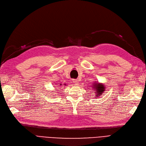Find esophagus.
Here are the masks:
<instances>
[{
  "mask_svg": "<svg viewBox=\"0 0 146 146\" xmlns=\"http://www.w3.org/2000/svg\"><path fill=\"white\" fill-rule=\"evenodd\" d=\"M73 83L74 84V85H77V84H78V83H79V81L77 79H73Z\"/></svg>",
  "mask_w": 146,
  "mask_h": 146,
  "instance_id": "34e87169",
  "label": "esophagus"
}]
</instances>
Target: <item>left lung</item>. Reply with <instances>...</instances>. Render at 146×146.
<instances>
[{
    "mask_svg": "<svg viewBox=\"0 0 146 146\" xmlns=\"http://www.w3.org/2000/svg\"><path fill=\"white\" fill-rule=\"evenodd\" d=\"M94 87H93L94 89H95L96 91V94L97 95H96V96H99L101 95L102 93H104V92L105 91V86L102 85V84H99V83H96V84H94V85H93Z\"/></svg>",
    "mask_w": 146,
    "mask_h": 146,
    "instance_id": "obj_1",
    "label": "left lung"
}]
</instances>
